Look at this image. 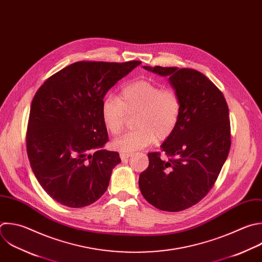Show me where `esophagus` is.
Here are the masks:
<instances>
[{
    "instance_id": "34e87169",
    "label": "esophagus",
    "mask_w": 262,
    "mask_h": 262,
    "mask_svg": "<svg viewBox=\"0 0 262 262\" xmlns=\"http://www.w3.org/2000/svg\"><path fill=\"white\" fill-rule=\"evenodd\" d=\"M130 156H132V153H121V154H120L121 160H125V159L129 158Z\"/></svg>"
}]
</instances>
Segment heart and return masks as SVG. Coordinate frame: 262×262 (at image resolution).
<instances>
[{
	"mask_svg": "<svg viewBox=\"0 0 262 262\" xmlns=\"http://www.w3.org/2000/svg\"><path fill=\"white\" fill-rule=\"evenodd\" d=\"M181 99L170 87H161L147 80H137L124 85L119 98L107 96L102 101L101 115L107 130L119 135L126 114L136 115L137 129L113 141V147L121 152H133L152 144L156 139L169 137L181 116Z\"/></svg>",
	"mask_w": 262,
	"mask_h": 262,
	"instance_id": "heart-1",
	"label": "heart"
}]
</instances>
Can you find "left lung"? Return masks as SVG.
Masks as SVG:
<instances>
[{"mask_svg":"<svg viewBox=\"0 0 262 262\" xmlns=\"http://www.w3.org/2000/svg\"><path fill=\"white\" fill-rule=\"evenodd\" d=\"M144 69L167 76L181 99L177 127L148 153L149 166L141 172L139 186L145 200L166 212L186 210L202 201L214 186L228 156L230 121L228 106L218 87L203 73L177 67Z\"/></svg>","mask_w":262,"mask_h":262,"instance_id":"1","label":"left lung"}]
</instances>
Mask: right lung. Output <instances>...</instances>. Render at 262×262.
I'll list each match as a JSON object with an SVG mask.
<instances>
[{"label": "right lung", "mask_w": 262, "mask_h": 262, "mask_svg": "<svg viewBox=\"0 0 262 262\" xmlns=\"http://www.w3.org/2000/svg\"><path fill=\"white\" fill-rule=\"evenodd\" d=\"M141 63L74 62L50 76L31 106L27 152L46 193L70 208L97 202L107 190L118 152L102 147L108 133L101 115L107 92Z\"/></svg>", "instance_id": "obj_1"}]
</instances>
